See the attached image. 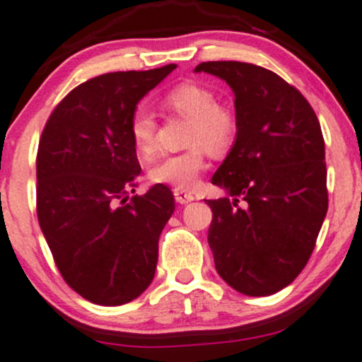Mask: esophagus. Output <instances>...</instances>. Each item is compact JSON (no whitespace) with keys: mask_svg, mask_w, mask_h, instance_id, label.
<instances>
[{"mask_svg":"<svg viewBox=\"0 0 362 362\" xmlns=\"http://www.w3.org/2000/svg\"><path fill=\"white\" fill-rule=\"evenodd\" d=\"M173 196H175V201H177L178 204H187V202L194 201V194H190V192H187V190H182V189H175Z\"/></svg>","mask_w":362,"mask_h":362,"instance_id":"34e87169","label":"esophagus"}]
</instances>
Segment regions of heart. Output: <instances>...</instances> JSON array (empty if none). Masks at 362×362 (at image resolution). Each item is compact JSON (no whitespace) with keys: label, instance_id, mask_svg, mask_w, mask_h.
Returning a JSON list of instances; mask_svg holds the SVG:
<instances>
[{"label":"heart","instance_id":"heart-1","mask_svg":"<svg viewBox=\"0 0 362 362\" xmlns=\"http://www.w3.org/2000/svg\"><path fill=\"white\" fill-rule=\"evenodd\" d=\"M165 105L192 120L187 144L192 148L178 154H166L153 163L149 178L156 184L189 190L206 170V149L223 154L235 139L233 115L220 106L213 90L197 84H180L165 96ZM129 132L137 153L151 156L156 149V120L146 106H137L130 117Z\"/></svg>","mask_w":362,"mask_h":362}]
</instances>
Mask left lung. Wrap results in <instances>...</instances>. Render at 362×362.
<instances>
[{
	"instance_id": "obj_1",
	"label": "left lung",
	"mask_w": 362,
	"mask_h": 362,
	"mask_svg": "<svg viewBox=\"0 0 362 362\" xmlns=\"http://www.w3.org/2000/svg\"><path fill=\"white\" fill-rule=\"evenodd\" d=\"M194 71L220 77L235 96V142L211 178L228 196L206 201L214 266L237 292L272 296L303 272L327 216L320 122L296 87L263 66L206 62Z\"/></svg>"
}]
</instances>
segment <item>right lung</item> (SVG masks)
Here are the masks:
<instances>
[{
    "label": "right lung",
    "mask_w": 362,
    "mask_h": 362,
    "mask_svg": "<svg viewBox=\"0 0 362 362\" xmlns=\"http://www.w3.org/2000/svg\"><path fill=\"white\" fill-rule=\"evenodd\" d=\"M177 69L113 71L75 87L37 149V218L63 280L94 304L122 305L149 287L158 240L175 209L166 185L136 192L141 165L130 117Z\"/></svg>",
    "instance_id": "1"
}]
</instances>
